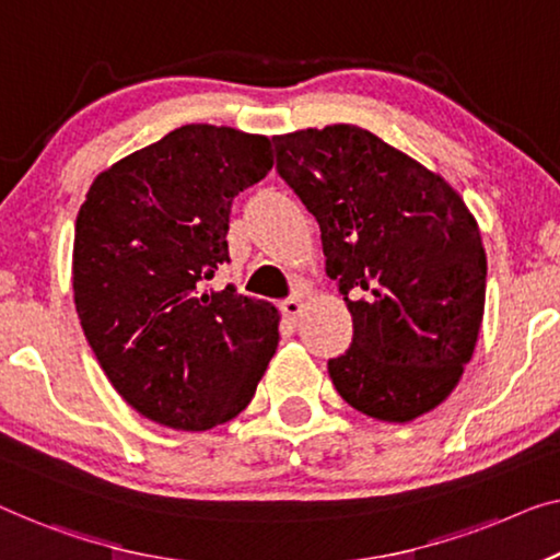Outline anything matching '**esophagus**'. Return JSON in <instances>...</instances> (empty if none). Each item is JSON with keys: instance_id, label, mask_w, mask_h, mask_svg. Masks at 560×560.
<instances>
[{"instance_id": "1", "label": "esophagus", "mask_w": 560, "mask_h": 560, "mask_svg": "<svg viewBox=\"0 0 560 560\" xmlns=\"http://www.w3.org/2000/svg\"><path fill=\"white\" fill-rule=\"evenodd\" d=\"M302 308H304V304H302V296H289V299H283L281 302V314L287 316L289 322H296L299 319V314H302Z\"/></svg>"}]
</instances>
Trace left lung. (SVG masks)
I'll use <instances>...</instances> for the list:
<instances>
[{"label":"left lung","instance_id":"8db88e82","mask_svg":"<svg viewBox=\"0 0 560 560\" xmlns=\"http://www.w3.org/2000/svg\"><path fill=\"white\" fill-rule=\"evenodd\" d=\"M281 178L322 229L327 277L352 314L329 360L357 412L412 422L460 382L486 312V248L463 196L360 125L273 136Z\"/></svg>","mask_w":560,"mask_h":560}]
</instances>
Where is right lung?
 I'll use <instances>...</instances> for the list:
<instances>
[{
  "instance_id": "right-lung-1",
  "label": "right lung",
  "mask_w": 560,
  "mask_h": 560,
  "mask_svg": "<svg viewBox=\"0 0 560 560\" xmlns=\"http://www.w3.org/2000/svg\"><path fill=\"white\" fill-rule=\"evenodd\" d=\"M271 140L194 122L97 175L74 223L82 331L132 410L203 432L252 402L279 345V308L226 287L229 215L271 171Z\"/></svg>"
}]
</instances>
